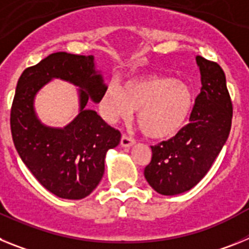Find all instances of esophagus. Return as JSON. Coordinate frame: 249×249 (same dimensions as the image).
<instances>
[{"mask_svg":"<svg viewBox=\"0 0 249 249\" xmlns=\"http://www.w3.org/2000/svg\"><path fill=\"white\" fill-rule=\"evenodd\" d=\"M136 143V141L132 137H128V136L123 135L122 138H121V146L124 147V148H128V147L133 146Z\"/></svg>","mask_w":249,"mask_h":249,"instance_id":"34e87169","label":"esophagus"}]
</instances>
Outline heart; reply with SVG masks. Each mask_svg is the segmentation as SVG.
Masks as SVG:
<instances>
[{"label": "heart", "mask_w": 249, "mask_h": 249, "mask_svg": "<svg viewBox=\"0 0 249 249\" xmlns=\"http://www.w3.org/2000/svg\"><path fill=\"white\" fill-rule=\"evenodd\" d=\"M106 121L116 123L138 111V127L155 140L177 136L188 124L195 109V94L186 82L172 77L147 74L109 85L100 101Z\"/></svg>", "instance_id": "1"}]
</instances>
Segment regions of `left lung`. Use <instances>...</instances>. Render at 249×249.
I'll use <instances>...</instances> for the list:
<instances>
[{
	"mask_svg": "<svg viewBox=\"0 0 249 249\" xmlns=\"http://www.w3.org/2000/svg\"><path fill=\"white\" fill-rule=\"evenodd\" d=\"M201 72V93L190 123L177 136L152 146L144 168L149 186L163 196L187 192L210 171L223 148L232 124V102L221 66L196 57Z\"/></svg>",
	"mask_w": 249,
	"mask_h": 249,
	"instance_id": "8db88e82",
	"label": "left lung"
}]
</instances>
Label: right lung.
Segmentation results:
<instances>
[{
  "label": "right lung",
  "mask_w": 249,
  "mask_h": 249,
  "mask_svg": "<svg viewBox=\"0 0 249 249\" xmlns=\"http://www.w3.org/2000/svg\"><path fill=\"white\" fill-rule=\"evenodd\" d=\"M53 78L79 87L80 113L63 129L43 125L34 112V97ZM107 86L96 71L93 56L56 52L26 68L17 82L11 108L12 140L22 162L46 190L59 198L91 195L105 173L107 151L121 133L86 106L98 103Z\"/></svg>",
  "instance_id": "right-lung-1"
}]
</instances>
